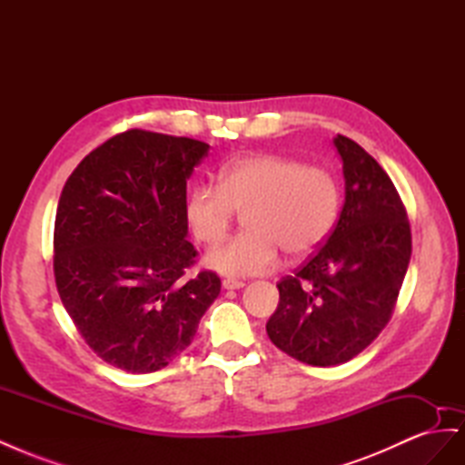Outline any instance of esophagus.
Listing matches in <instances>:
<instances>
[{
    "label": "esophagus",
    "mask_w": 465,
    "mask_h": 465,
    "mask_svg": "<svg viewBox=\"0 0 465 465\" xmlns=\"http://www.w3.org/2000/svg\"><path fill=\"white\" fill-rule=\"evenodd\" d=\"M223 287H224V289H229V291L242 289V287H244V281H238V279L227 277V279H223Z\"/></svg>",
    "instance_id": "34e87169"
}]
</instances>
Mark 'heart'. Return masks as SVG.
<instances>
[{
	"instance_id": "obj_1",
	"label": "heart",
	"mask_w": 465,
	"mask_h": 465,
	"mask_svg": "<svg viewBox=\"0 0 465 465\" xmlns=\"http://www.w3.org/2000/svg\"><path fill=\"white\" fill-rule=\"evenodd\" d=\"M340 203V182L330 168L256 153L224 164L217 184H195L184 217L195 241L215 246L229 234L236 211H246L248 231L209 252L207 265L248 277L273 272L283 250L294 258L312 254L330 236Z\"/></svg>"
}]
</instances>
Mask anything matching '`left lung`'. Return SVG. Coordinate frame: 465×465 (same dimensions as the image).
<instances>
[{
	"label": "left lung",
	"instance_id": "left-lung-1",
	"mask_svg": "<svg viewBox=\"0 0 465 465\" xmlns=\"http://www.w3.org/2000/svg\"><path fill=\"white\" fill-rule=\"evenodd\" d=\"M345 202L330 236L277 283L267 322L272 343L312 367L357 357L386 328L411 258L405 205L382 166L353 139L337 135Z\"/></svg>",
	"mask_w": 465,
	"mask_h": 465
}]
</instances>
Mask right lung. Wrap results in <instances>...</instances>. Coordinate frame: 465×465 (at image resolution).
Returning a JSON list of instances; mask_svg holds the SVG:
<instances>
[{"label":"right lung","mask_w":465,"mask_h":465,"mask_svg":"<svg viewBox=\"0 0 465 465\" xmlns=\"http://www.w3.org/2000/svg\"><path fill=\"white\" fill-rule=\"evenodd\" d=\"M209 151L200 139L128 130L83 159L54 223V277L96 357L149 374L184 351L221 292L195 265L184 217L186 180Z\"/></svg>","instance_id":"1"}]
</instances>
